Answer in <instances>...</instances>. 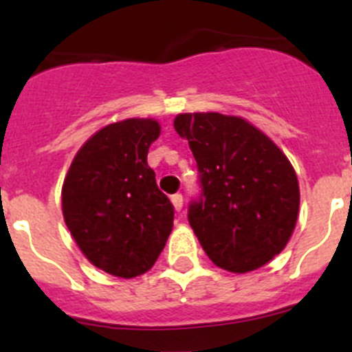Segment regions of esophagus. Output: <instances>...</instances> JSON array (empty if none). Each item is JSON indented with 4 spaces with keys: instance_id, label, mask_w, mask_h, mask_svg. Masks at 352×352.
<instances>
[{
    "instance_id": "1",
    "label": "esophagus",
    "mask_w": 352,
    "mask_h": 352,
    "mask_svg": "<svg viewBox=\"0 0 352 352\" xmlns=\"http://www.w3.org/2000/svg\"><path fill=\"white\" fill-rule=\"evenodd\" d=\"M170 203H173L174 210L182 211V208H183V195L182 194H174L173 197H170Z\"/></svg>"
}]
</instances>
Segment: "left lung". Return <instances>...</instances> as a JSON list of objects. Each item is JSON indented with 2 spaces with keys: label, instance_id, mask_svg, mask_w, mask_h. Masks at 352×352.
Segmentation results:
<instances>
[{
  "label": "left lung",
  "instance_id": "8db88e82",
  "mask_svg": "<svg viewBox=\"0 0 352 352\" xmlns=\"http://www.w3.org/2000/svg\"><path fill=\"white\" fill-rule=\"evenodd\" d=\"M199 169L201 195L188 222L217 266L232 273L257 270L280 254L300 210V186L280 148L238 116L178 114Z\"/></svg>",
  "mask_w": 352,
  "mask_h": 352
}]
</instances>
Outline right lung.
I'll use <instances>...</instances> for the list:
<instances>
[{
	"label": "right lung",
	"instance_id": "obj_1",
	"mask_svg": "<svg viewBox=\"0 0 352 352\" xmlns=\"http://www.w3.org/2000/svg\"><path fill=\"white\" fill-rule=\"evenodd\" d=\"M158 135L155 120L104 126L77 151L61 190L65 223L84 256L121 278L151 270L173 231L174 208L148 166Z\"/></svg>",
	"mask_w": 352,
	"mask_h": 352
}]
</instances>
